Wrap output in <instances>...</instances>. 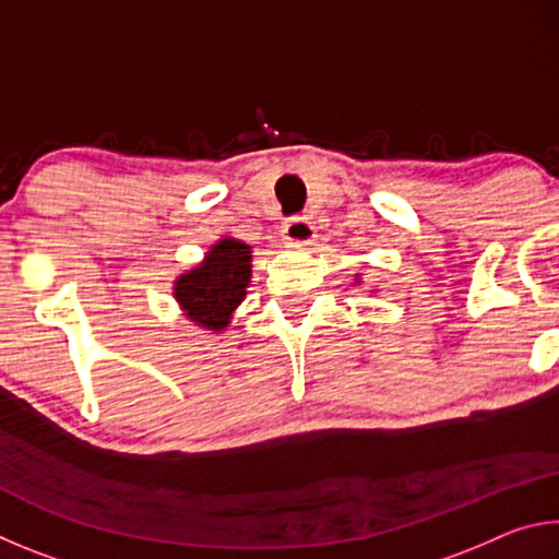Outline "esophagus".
<instances>
[{"label":"esophagus","instance_id":"34e87169","mask_svg":"<svg viewBox=\"0 0 559 559\" xmlns=\"http://www.w3.org/2000/svg\"><path fill=\"white\" fill-rule=\"evenodd\" d=\"M283 239L298 246H306L316 239V226L310 224L306 216H298V219H290L283 224Z\"/></svg>","mask_w":559,"mask_h":559}]
</instances>
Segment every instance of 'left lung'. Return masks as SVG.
<instances>
[{
    "instance_id": "left-lung-1",
    "label": "left lung",
    "mask_w": 559,
    "mask_h": 559,
    "mask_svg": "<svg viewBox=\"0 0 559 559\" xmlns=\"http://www.w3.org/2000/svg\"><path fill=\"white\" fill-rule=\"evenodd\" d=\"M357 283H359V278H357Z\"/></svg>"
}]
</instances>
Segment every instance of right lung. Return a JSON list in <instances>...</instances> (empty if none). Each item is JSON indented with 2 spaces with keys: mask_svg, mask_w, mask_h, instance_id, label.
Listing matches in <instances>:
<instances>
[{
  "mask_svg": "<svg viewBox=\"0 0 559 559\" xmlns=\"http://www.w3.org/2000/svg\"><path fill=\"white\" fill-rule=\"evenodd\" d=\"M251 283V246L239 239L216 241L204 261L175 281V300L182 313L200 328L219 333L246 298Z\"/></svg>",
  "mask_w": 559,
  "mask_h": 559,
  "instance_id": "right-lung-1",
  "label": "right lung"
}]
</instances>
